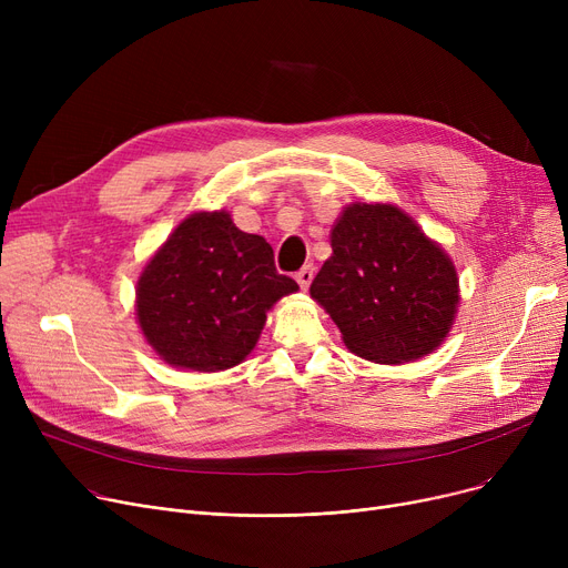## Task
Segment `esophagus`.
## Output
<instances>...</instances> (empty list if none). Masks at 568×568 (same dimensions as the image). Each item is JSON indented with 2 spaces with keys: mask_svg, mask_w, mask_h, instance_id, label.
<instances>
[{
  "mask_svg": "<svg viewBox=\"0 0 568 568\" xmlns=\"http://www.w3.org/2000/svg\"><path fill=\"white\" fill-rule=\"evenodd\" d=\"M294 278H296V283H300L302 290H308V285H311V281H313V266H311V264L302 266L300 272H296Z\"/></svg>",
  "mask_w": 568,
  "mask_h": 568,
  "instance_id": "obj_1",
  "label": "esophagus"
}]
</instances>
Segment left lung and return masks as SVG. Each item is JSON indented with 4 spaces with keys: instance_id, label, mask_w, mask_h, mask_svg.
Listing matches in <instances>:
<instances>
[{
    "instance_id": "1",
    "label": "left lung",
    "mask_w": 568,
    "mask_h": 568,
    "mask_svg": "<svg viewBox=\"0 0 568 568\" xmlns=\"http://www.w3.org/2000/svg\"><path fill=\"white\" fill-rule=\"evenodd\" d=\"M332 248L311 296L356 356L405 364L430 354L449 334L458 306L456 268L398 206H347L332 230Z\"/></svg>"
}]
</instances>
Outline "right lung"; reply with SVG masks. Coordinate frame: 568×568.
Listing matches in <instances>:
<instances>
[{"label": "right lung", "instance_id": "obj_1", "mask_svg": "<svg viewBox=\"0 0 568 568\" xmlns=\"http://www.w3.org/2000/svg\"><path fill=\"white\" fill-rule=\"evenodd\" d=\"M296 290L262 236L234 227L225 212H200L144 266L138 322L170 366L216 373L246 359L266 311Z\"/></svg>", "mask_w": 568, "mask_h": 568}]
</instances>
